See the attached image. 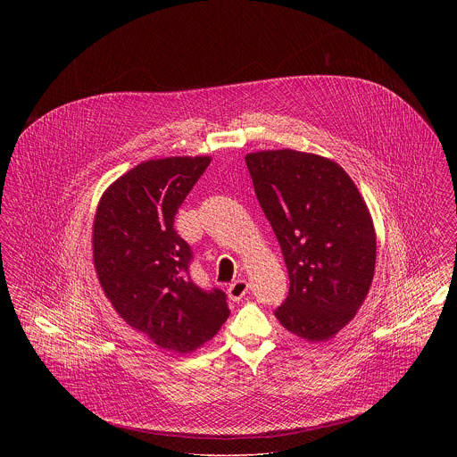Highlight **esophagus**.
Segmentation results:
<instances>
[{"mask_svg":"<svg viewBox=\"0 0 457 457\" xmlns=\"http://www.w3.org/2000/svg\"><path fill=\"white\" fill-rule=\"evenodd\" d=\"M248 281H245V279H236L234 283H230V287H228V297H230V301H241L246 294H248Z\"/></svg>","mask_w":457,"mask_h":457,"instance_id":"esophagus-1","label":"esophagus"}]
</instances>
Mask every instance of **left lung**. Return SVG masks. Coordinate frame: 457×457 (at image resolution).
Returning <instances> with one entry per match:
<instances>
[{
    "mask_svg": "<svg viewBox=\"0 0 457 457\" xmlns=\"http://www.w3.org/2000/svg\"><path fill=\"white\" fill-rule=\"evenodd\" d=\"M246 165L290 278L274 315L306 341H327L355 317L373 281L368 205L350 176L319 154L259 151L246 154Z\"/></svg>",
    "mask_w": 457,
    "mask_h": 457,
    "instance_id": "8db88e82",
    "label": "left lung"
}]
</instances>
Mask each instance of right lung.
I'll list each match as a JSON object with an SVG mask.
<instances>
[{
    "label": "right lung",
    "instance_id": "1",
    "mask_svg": "<svg viewBox=\"0 0 457 457\" xmlns=\"http://www.w3.org/2000/svg\"><path fill=\"white\" fill-rule=\"evenodd\" d=\"M209 163V156H172L133 167L102 195L93 225V261L107 299L129 326L176 353L202 346L230 315L225 292L192 281V248L174 228Z\"/></svg>",
    "mask_w": 457,
    "mask_h": 457
}]
</instances>
